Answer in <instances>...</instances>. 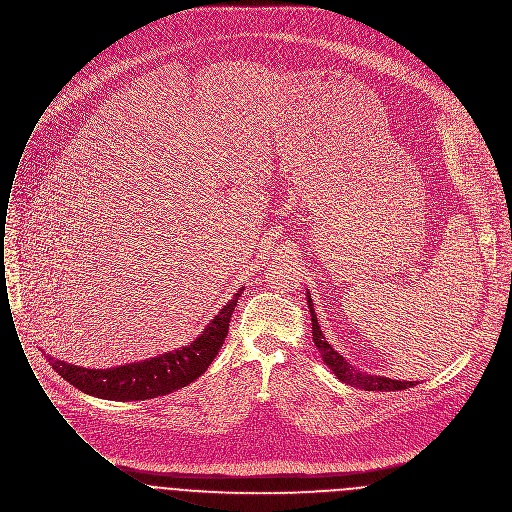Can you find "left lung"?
I'll return each instance as SVG.
<instances>
[{"mask_svg": "<svg viewBox=\"0 0 512 512\" xmlns=\"http://www.w3.org/2000/svg\"><path fill=\"white\" fill-rule=\"evenodd\" d=\"M308 308H310V316H312V336H314V343L318 347V351L324 357V363L338 375V379L343 383H349L353 387L365 389V391H401L407 387H413L415 381H399V379H389V377H381V375H367V373H359L357 369L351 367V363H347L332 345L330 341H326L322 328L318 324L316 318V310H314V302L312 296L308 292Z\"/></svg>", "mask_w": 512, "mask_h": 512, "instance_id": "obj_1", "label": "left lung"}]
</instances>
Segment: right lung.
I'll return each instance as SVG.
<instances>
[{
  "label": "right lung",
  "instance_id": "obj_1",
  "mask_svg": "<svg viewBox=\"0 0 512 512\" xmlns=\"http://www.w3.org/2000/svg\"><path fill=\"white\" fill-rule=\"evenodd\" d=\"M242 292L244 288L234 294V298L214 316L196 340L169 353L107 369H87L47 355L49 365L73 387L93 397L111 401H145L169 395L198 379L214 361L224 338L228 336L230 318Z\"/></svg>",
  "mask_w": 512,
  "mask_h": 512
}]
</instances>
